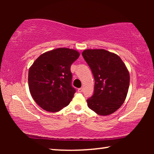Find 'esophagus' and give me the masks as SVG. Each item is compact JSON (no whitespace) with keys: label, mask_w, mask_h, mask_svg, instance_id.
<instances>
[{"label":"esophagus","mask_w":154,"mask_h":154,"mask_svg":"<svg viewBox=\"0 0 154 154\" xmlns=\"http://www.w3.org/2000/svg\"><path fill=\"white\" fill-rule=\"evenodd\" d=\"M78 91H79V92H82L83 91V88H79V89H78Z\"/></svg>","instance_id":"1"}]
</instances>
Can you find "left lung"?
<instances>
[{"label":"left lung","mask_w":154,"mask_h":154,"mask_svg":"<svg viewBox=\"0 0 154 154\" xmlns=\"http://www.w3.org/2000/svg\"><path fill=\"white\" fill-rule=\"evenodd\" d=\"M94 79V93L87 100L90 109L101 116L118 110L127 96L130 73L119 56L104 49L85 50L82 53Z\"/></svg>","instance_id":"8db88e82"}]
</instances>
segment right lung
I'll return each mask as SVG.
<instances>
[{"instance_id":"obj_1","label":"right lung","mask_w":154,"mask_h":154,"mask_svg":"<svg viewBox=\"0 0 154 154\" xmlns=\"http://www.w3.org/2000/svg\"><path fill=\"white\" fill-rule=\"evenodd\" d=\"M79 56L75 50L57 48L40 55L30 67L29 91L44 110L57 112L70 103L75 92L70 69Z\"/></svg>"}]
</instances>
